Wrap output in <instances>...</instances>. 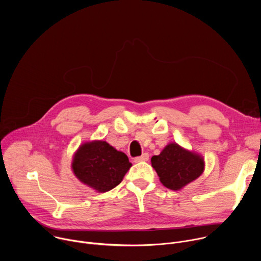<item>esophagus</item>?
<instances>
[{"label":"esophagus","mask_w":261,"mask_h":261,"mask_svg":"<svg viewBox=\"0 0 261 261\" xmlns=\"http://www.w3.org/2000/svg\"><path fill=\"white\" fill-rule=\"evenodd\" d=\"M148 154L147 153H143L141 156H139V157H136V158H134V162H141V161H147L148 160Z\"/></svg>","instance_id":"esophagus-1"}]
</instances>
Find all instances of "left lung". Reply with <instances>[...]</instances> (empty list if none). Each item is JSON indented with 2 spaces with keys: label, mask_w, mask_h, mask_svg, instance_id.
Here are the masks:
<instances>
[{
  "label": "left lung",
  "mask_w": 261,
  "mask_h": 261,
  "mask_svg": "<svg viewBox=\"0 0 261 261\" xmlns=\"http://www.w3.org/2000/svg\"><path fill=\"white\" fill-rule=\"evenodd\" d=\"M152 166L166 188L176 191L201 175L203 158L177 143L167 144L158 156H153Z\"/></svg>",
  "instance_id": "obj_1"
}]
</instances>
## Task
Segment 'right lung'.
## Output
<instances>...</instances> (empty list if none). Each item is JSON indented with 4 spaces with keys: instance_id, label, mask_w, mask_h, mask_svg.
I'll use <instances>...</instances> for the list:
<instances>
[{
    "instance_id": "1",
    "label": "right lung",
    "mask_w": 261,
    "mask_h": 261,
    "mask_svg": "<svg viewBox=\"0 0 261 261\" xmlns=\"http://www.w3.org/2000/svg\"><path fill=\"white\" fill-rule=\"evenodd\" d=\"M71 166L83 184L104 193L117 187L132 164L126 154L106 141L94 140L79 147Z\"/></svg>"
}]
</instances>
